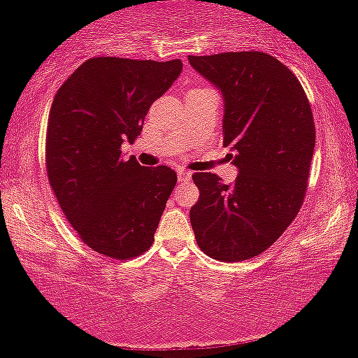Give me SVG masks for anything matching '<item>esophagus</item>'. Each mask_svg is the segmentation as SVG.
Wrapping results in <instances>:
<instances>
[{
	"instance_id": "esophagus-1",
	"label": "esophagus",
	"mask_w": 358,
	"mask_h": 358,
	"mask_svg": "<svg viewBox=\"0 0 358 358\" xmlns=\"http://www.w3.org/2000/svg\"><path fill=\"white\" fill-rule=\"evenodd\" d=\"M190 176H192L190 171L178 170V180H180V182H188V180H190Z\"/></svg>"
}]
</instances>
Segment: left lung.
<instances>
[{"instance_id": "left-lung-1", "label": "left lung", "mask_w": 358, "mask_h": 358, "mask_svg": "<svg viewBox=\"0 0 358 358\" xmlns=\"http://www.w3.org/2000/svg\"><path fill=\"white\" fill-rule=\"evenodd\" d=\"M225 99L222 145L239 175L224 185L195 173L200 196L190 208L199 248L222 262L248 261L276 242L305 200L315 150V122L305 89L269 53L188 55Z\"/></svg>"}]
</instances>
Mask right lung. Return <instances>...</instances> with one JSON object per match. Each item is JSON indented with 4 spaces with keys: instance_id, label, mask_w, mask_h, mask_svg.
<instances>
[{
    "instance_id": "add662e5",
    "label": "right lung",
    "mask_w": 358,
    "mask_h": 358,
    "mask_svg": "<svg viewBox=\"0 0 358 358\" xmlns=\"http://www.w3.org/2000/svg\"><path fill=\"white\" fill-rule=\"evenodd\" d=\"M182 60L94 57L53 97L45 141L48 183L65 219L96 252L126 261L153 245L176 185L170 166L122 156L151 104L171 87Z\"/></svg>"
}]
</instances>
